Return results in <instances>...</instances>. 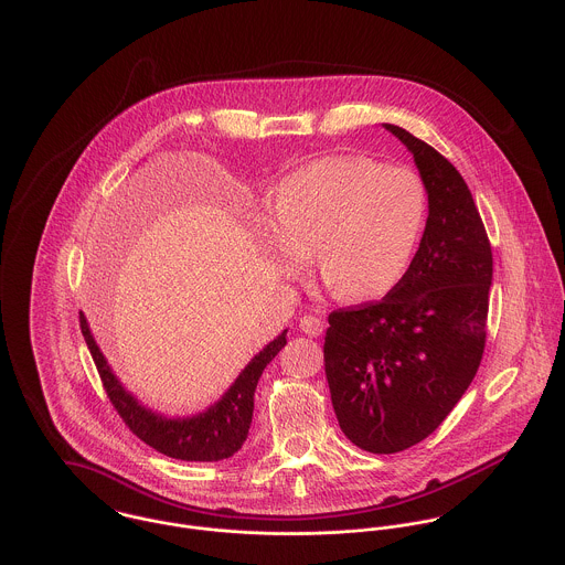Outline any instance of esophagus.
Returning a JSON list of instances; mask_svg holds the SVG:
<instances>
[{"instance_id": "1", "label": "esophagus", "mask_w": 565, "mask_h": 565, "mask_svg": "<svg viewBox=\"0 0 565 565\" xmlns=\"http://www.w3.org/2000/svg\"><path fill=\"white\" fill-rule=\"evenodd\" d=\"M300 330L307 332V334H311V337L322 334V318H316V316H305V318H300Z\"/></svg>"}]
</instances>
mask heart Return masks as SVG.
<instances>
[{"label":"heart","mask_w":565,"mask_h":565,"mask_svg":"<svg viewBox=\"0 0 565 565\" xmlns=\"http://www.w3.org/2000/svg\"><path fill=\"white\" fill-rule=\"evenodd\" d=\"M276 226L263 239L285 276L318 249L326 289L372 302L403 282L428 220V189L408 167L339 154L287 173L274 195Z\"/></svg>","instance_id":"heart-1"}]
</instances>
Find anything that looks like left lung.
I'll use <instances>...</instances> for the list:
<instances>
[{
    "mask_svg": "<svg viewBox=\"0 0 565 565\" xmlns=\"http://www.w3.org/2000/svg\"><path fill=\"white\" fill-rule=\"evenodd\" d=\"M428 189V220L403 282L376 305L328 316L330 401L345 437L374 455L426 439L461 401L481 365L491 247L475 198L435 148L383 124Z\"/></svg>",
    "mask_w": 565,
    "mask_h": 565,
    "instance_id": "left-lung-1",
    "label": "left lung"
}]
</instances>
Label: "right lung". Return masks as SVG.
Wrapping results in <instances>:
<instances>
[{
  "mask_svg": "<svg viewBox=\"0 0 565 565\" xmlns=\"http://www.w3.org/2000/svg\"><path fill=\"white\" fill-rule=\"evenodd\" d=\"M81 328L90 356L97 365L104 390L130 430L148 446L180 461H222L233 457L247 439L254 411V392L267 363L285 348L287 330L269 341L242 370L235 383L217 403L195 415L169 417L141 403L113 372L108 359L99 350L93 330L81 313Z\"/></svg>",
  "mask_w": 565,
  "mask_h": 565,
  "instance_id": "right-lung-1",
  "label": "right lung"
}]
</instances>
